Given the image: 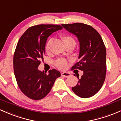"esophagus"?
Instances as JSON below:
<instances>
[{
  "mask_svg": "<svg viewBox=\"0 0 121 121\" xmlns=\"http://www.w3.org/2000/svg\"><path fill=\"white\" fill-rule=\"evenodd\" d=\"M70 73L69 72H62L61 73V76L62 77H64L65 78H68L69 77H70Z\"/></svg>",
  "mask_w": 121,
  "mask_h": 121,
  "instance_id": "1",
  "label": "esophagus"
}]
</instances>
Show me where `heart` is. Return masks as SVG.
Masks as SVG:
<instances>
[{"label": "heart", "instance_id": "obj_1", "mask_svg": "<svg viewBox=\"0 0 121 121\" xmlns=\"http://www.w3.org/2000/svg\"><path fill=\"white\" fill-rule=\"evenodd\" d=\"M62 39H63L66 47L68 46L71 45V44L75 45V40L73 37L70 36V35H64V36L62 37ZM52 42H53V39L50 38L49 39H48L46 43L45 50L48 53H49L50 51V46ZM54 64H55V65L56 66L58 69H65L67 68V66H68V61L65 58H59L55 61Z\"/></svg>", "mask_w": 121, "mask_h": 121}]
</instances>
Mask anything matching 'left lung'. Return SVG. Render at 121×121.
Listing matches in <instances>:
<instances>
[{
  "mask_svg": "<svg viewBox=\"0 0 121 121\" xmlns=\"http://www.w3.org/2000/svg\"><path fill=\"white\" fill-rule=\"evenodd\" d=\"M69 32L77 36L79 42L80 60L72 69L83 71L72 90L77 96L88 98L94 96L103 85L106 75V49L99 32L91 25L83 23L62 24Z\"/></svg>",
  "mask_w": 121,
  "mask_h": 121,
  "instance_id": "left-lung-1",
  "label": "left lung"
}]
</instances>
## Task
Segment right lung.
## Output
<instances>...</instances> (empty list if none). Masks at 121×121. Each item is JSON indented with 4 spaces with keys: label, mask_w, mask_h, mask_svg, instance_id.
Instances as JSON below:
<instances>
[{
    "label": "right lung",
    "mask_w": 121,
    "mask_h": 121,
    "mask_svg": "<svg viewBox=\"0 0 121 121\" xmlns=\"http://www.w3.org/2000/svg\"><path fill=\"white\" fill-rule=\"evenodd\" d=\"M62 28L61 25L53 24L35 25L27 29L18 42L13 57L15 77L20 89L30 99L44 98L61 76L56 69H50L47 74L38 67L43 59L48 38Z\"/></svg>",
    "instance_id": "add662e5"
}]
</instances>
